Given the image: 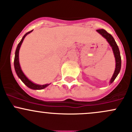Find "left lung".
<instances>
[{"instance_id": "left-lung-1", "label": "left lung", "mask_w": 132, "mask_h": 132, "mask_svg": "<svg viewBox=\"0 0 132 132\" xmlns=\"http://www.w3.org/2000/svg\"><path fill=\"white\" fill-rule=\"evenodd\" d=\"M96 31L99 34H100L105 39H106V40L109 43L110 46H111L113 53H114V57H115L116 60V68L115 70H114V74H113L112 77L111 79L110 80V84H112L114 82V80L116 79L119 73L120 72L121 67V58L120 52H119L118 45H117L114 38H113L111 34L108 33L104 29H98V30H96Z\"/></svg>"}]
</instances>
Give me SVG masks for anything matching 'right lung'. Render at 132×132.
I'll return each instance as SVG.
<instances>
[{
  "label": "right lung",
  "mask_w": 132,
  "mask_h": 132,
  "mask_svg": "<svg viewBox=\"0 0 132 132\" xmlns=\"http://www.w3.org/2000/svg\"><path fill=\"white\" fill-rule=\"evenodd\" d=\"M32 30L29 32H27L24 36L22 38V40L20 41V42L18 43V46H17L16 49L15 51V55H14V70H15L16 75H18V77L20 78L21 80L24 83L25 85H26L29 88L32 89L34 90H40V89H43L45 87H46L47 86H48L50 84H44V85H39V84H36L34 83L32 81H30L27 77L25 76V75L23 73V72L22 71V68L20 67V64L19 62V50L20 48V46L22 45V43H23V39L25 38L27 34H29V33H30Z\"/></svg>",
  "instance_id": "add662e5"
}]
</instances>
